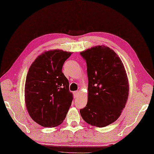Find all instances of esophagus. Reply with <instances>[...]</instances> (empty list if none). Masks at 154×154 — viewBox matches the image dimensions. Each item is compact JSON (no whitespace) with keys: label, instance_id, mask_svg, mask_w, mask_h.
I'll list each match as a JSON object with an SVG mask.
<instances>
[{"label":"esophagus","instance_id":"34e87169","mask_svg":"<svg viewBox=\"0 0 154 154\" xmlns=\"http://www.w3.org/2000/svg\"><path fill=\"white\" fill-rule=\"evenodd\" d=\"M74 97H77L78 96V95H79V91H74Z\"/></svg>","mask_w":154,"mask_h":154}]
</instances>
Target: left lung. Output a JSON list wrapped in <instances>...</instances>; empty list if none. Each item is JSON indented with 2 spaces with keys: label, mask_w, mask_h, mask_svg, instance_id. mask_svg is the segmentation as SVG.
Returning a JSON list of instances; mask_svg holds the SVG:
<instances>
[{
  "label": "left lung",
  "mask_w": 154,
  "mask_h": 154,
  "mask_svg": "<svg viewBox=\"0 0 154 154\" xmlns=\"http://www.w3.org/2000/svg\"><path fill=\"white\" fill-rule=\"evenodd\" d=\"M86 61L88 99L81 116L91 125L103 127L117 119L129 95L127 74L120 58L110 48L95 46L80 52Z\"/></svg>",
  "instance_id": "1"
}]
</instances>
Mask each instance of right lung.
<instances>
[{"instance_id":"1","label":"right lung","mask_w":154,"mask_h":154,"mask_svg":"<svg viewBox=\"0 0 154 154\" xmlns=\"http://www.w3.org/2000/svg\"><path fill=\"white\" fill-rule=\"evenodd\" d=\"M70 52L55 50L44 52L30 66L25 86V99L29 114L44 127L62 123L71 106L72 93L62 72Z\"/></svg>"}]
</instances>
